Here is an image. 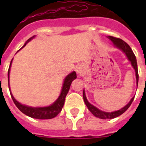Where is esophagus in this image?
<instances>
[{
	"label": "esophagus",
	"mask_w": 146,
	"mask_h": 146,
	"mask_svg": "<svg viewBox=\"0 0 146 146\" xmlns=\"http://www.w3.org/2000/svg\"><path fill=\"white\" fill-rule=\"evenodd\" d=\"M76 73H77L79 75H82V73H83V71H82V67H81L80 66H79L76 67Z\"/></svg>",
	"instance_id": "1"
}]
</instances>
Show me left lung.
Listing matches in <instances>:
<instances>
[{"label": "left lung", "instance_id": "obj_1", "mask_svg": "<svg viewBox=\"0 0 146 146\" xmlns=\"http://www.w3.org/2000/svg\"><path fill=\"white\" fill-rule=\"evenodd\" d=\"M108 38L111 40V42H113V44H114L117 48L120 49V50L123 51V53H125V54H126V56L127 57L128 60L131 62L132 66H133V67L135 71H136V84H137V86H138L139 73L138 67H137V62H136V56L134 54V53L133 52L131 48L129 47V44H127V43H126L124 41H123L122 39H120V38L113 37V36H108ZM83 99H84L85 104H86L88 109L91 111V113H92L94 116H96V117L101 118V119H113V118H115L117 117H118V116L121 115L122 113H124L125 111L129 108V106L131 105L132 102L133 101L134 97L132 98V99L129 101V103H128L126 106L123 107V108L120 109V110H118V111H113V112H111V113L101 111V110H99L98 108H97L96 107H95L94 105L90 104V103L87 101V98L86 97V94H85V91H83Z\"/></svg>", "mask_w": 146, "mask_h": 146}]
</instances>
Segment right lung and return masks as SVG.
<instances>
[{"mask_svg":"<svg viewBox=\"0 0 146 146\" xmlns=\"http://www.w3.org/2000/svg\"><path fill=\"white\" fill-rule=\"evenodd\" d=\"M35 36L30 38L26 42V43L29 42ZM26 43L24 44L23 47L26 45ZM12 60L10 62V67H9V70H8V82H9V74H10V66H11V64H12ZM76 78V73L74 71L70 73L69 75L66 76L65 80H64V84H63L61 93H60V96L58 97V98L51 105H50V106L42 107H42L41 108H33V107L26 106V105L20 104L19 102H17V100L14 98V97L13 96L12 94H11V92H10V95H11V98H12L14 104H16V106L24 114H26V115L29 116L30 117L35 118V119H42V120L51 119V118L55 117L61 111L62 108H63L64 104V102H65V98H66V96L68 93L71 83H72L73 80H75ZM9 89H10V87H9Z\"/></svg>","mask_w":146,"mask_h":146,"instance_id":"add662e5","label":"right lung"}]
</instances>
